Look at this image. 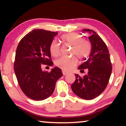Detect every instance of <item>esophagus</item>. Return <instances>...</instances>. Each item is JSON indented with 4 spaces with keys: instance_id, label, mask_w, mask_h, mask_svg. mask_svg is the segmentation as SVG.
Here are the masks:
<instances>
[{
    "instance_id": "34e87169",
    "label": "esophagus",
    "mask_w": 126,
    "mask_h": 126,
    "mask_svg": "<svg viewBox=\"0 0 126 126\" xmlns=\"http://www.w3.org/2000/svg\"><path fill=\"white\" fill-rule=\"evenodd\" d=\"M62 73H63V75L65 76V75H66V74H67L68 73V72H65V71H62Z\"/></svg>"
}]
</instances>
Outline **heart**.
Instances as JSON below:
<instances>
[{
    "mask_svg": "<svg viewBox=\"0 0 126 126\" xmlns=\"http://www.w3.org/2000/svg\"><path fill=\"white\" fill-rule=\"evenodd\" d=\"M61 41L63 43L72 47V54L76 55L79 59L87 58L90 54L92 45L88 40L83 39L82 35L77 33H70L61 36ZM50 54L53 57H57L60 52V46L56 41L53 40L49 46ZM77 63L76 57H62L57 59L55 64L64 71H69Z\"/></svg>",
    "mask_w": 126,
    "mask_h": 126,
    "instance_id": "1",
    "label": "heart"
}]
</instances>
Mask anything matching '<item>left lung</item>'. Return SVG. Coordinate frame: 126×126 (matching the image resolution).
Here are the masks:
<instances>
[{
  "mask_svg": "<svg viewBox=\"0 0 126 126\" xmlns=\"http://www.w3.org/2000/svg\"><path fill=\"white\" fill-rule=\"evenodd\" d=\"M83 31L91 34L89 39L92 49L89 58L78 68L81 72L87 69L88 73L83 77L76 74L71 88L78 97L90 100L98 96L106 89L112 73V63L109 50L102 38L92 29Z\"/></svg>",
  "mask_w": 126,
  "mask_h": 126,
  "instance_id": "8db88e82",
  "label": "left lung"
}]
</instances>
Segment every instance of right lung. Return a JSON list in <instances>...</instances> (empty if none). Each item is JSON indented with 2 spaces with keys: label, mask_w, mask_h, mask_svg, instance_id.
<instances>
[{
  "label": "right lung",
  "mask_w": 126,
  "mask_h": 126,
  "mask_svg": "<svg viewBox=\"0 0 126 126\" xmlns=\"http://www.w3.org/2000/svg\"><path fill=\"white\" fill-rule=\"evenodd\" d=\"M58 33L34 29L25 35L17 47L14 69L19 85L28 97L42 101L50 96L57 80L63 76L54 67L49 72L43 71L41 64H53L49 46Z\"/></svg>",
  "instance_id": "1"
}]
</instances>
